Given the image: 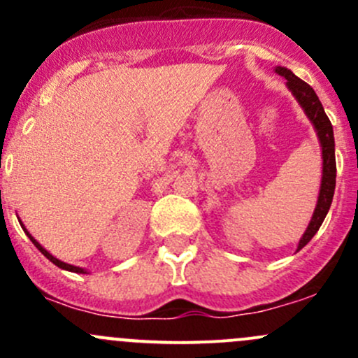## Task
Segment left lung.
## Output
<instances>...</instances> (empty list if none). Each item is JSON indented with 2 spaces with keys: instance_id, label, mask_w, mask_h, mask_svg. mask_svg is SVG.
<instances>
[{
  "instance_id": "left-lung-1",
  "label": "left lung",
  "mask_w": 358,
  "mask_h": 358,
  "mask_svg": "<svg viewBox=\"0 0 358 358\" xmlns=\"http://www.w3.org/2000/svg\"><path fill=\"white\" fill-rule=\"evenodd\" d=\"M275 72L282 78H286V86L287 90L292 93V96L296 99V102L299 103L303 110H305L306 117L310 119V122L313 124L317 136H319V143L322 147V178H320V189H319V197H317L315 211H313L312 220H310L308 227H306L305 234L299 239L298 249H303L306 244L312 241V237L315 236L317 230L322 225L324 218H326L327 211L331 208V202H333L334 189H336V156H334V133H333V124H331L329 117L326 115L322 103H320L319 96L313 92V88L310 85H306L303 79H299L298 76H294L289 69L286 67H275Z\"/></svg>"
}]
</instances>
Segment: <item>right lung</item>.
<instances>
[{"label": "right lung", "instance_id": "1", "mask_svg": "<svg viewBox=\"0 0 358 358\" xmlns=\"http://www.w3.org/2000/svg\"><path fill=\"white\" fill-rule=\"evenodd\" d=\"M20 225H22V222H20ZM22 229H24V232L25 234H27V237H29V239H31L32 241V244H34V246L36 248H38L39 249V251H41L43 252V255H45L46 256V258H48L50 259V262H52V263H55V265L57 266H59V268H62V270H67V272H74V273H88V272H86V270L85 268H79V266H74V265H69V263H64V262H60V259L59 258H55V256H53L52 255V252H48V251H46V249L45 248H43L41 246V244H39L38 243V241H36L34 239V237H32L31 236V234H29L27 232V229H25V227L22 225Z\"/></svg>", "mask_w": 358, "mask_h": 358}]
</instances>
